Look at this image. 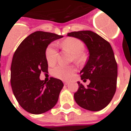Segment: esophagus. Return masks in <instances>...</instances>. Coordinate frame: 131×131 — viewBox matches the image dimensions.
Returning <instances> with one entry per match:
<instances>
[{"mask_svg": "<svg viewBox=\"0 0 131 131\" xmlns=\"http://www.w3.org/2000/svg\"><path fill=\"white\" fill-rule=\"evenodd\" d=\"M69 84H70V82H64L65 85H68Z\"/></svg>", "mask_w": 131, "mask_h": 131, "instance_id": "34e87169", "label": "esophagus"}]
</instances>
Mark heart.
<instances>
[{"label": "heart", "mask_w": 131, "mask_h": 131, "mask_svg": "<svg viewBox=\"0 0 131 131\" xmlns=\"http://www.w3.org/2000/svg\"><path fill=\"white\" fill-rule=\"evenodd\" d=\"M59 45L72 53L73 55V59L78 63L82 62L85 59V55L82 53L84 49V44L78 39L70 37L59 43ZM45 57L49 66L55 64L58 58V51L53 45H49L47 47ZM74 72L75 70L72 66H58L53 69L51 73L55 77L63 80H68L72 77Z\"/></svg>", "instance_id": "obj_1"}]
</instances>
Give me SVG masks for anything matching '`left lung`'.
<instances>
[{
    "instance_id": "left-lung-1",
    "label": "left lung",
    "mask_w": 131,
    "mask_h": 131,
    "mask_svg": "<svg viewBox=\"0 0 131 131\" xmlns=\"http://www.w3.org/2000/svg\"><path fill=\"white\" fill-rule=\"evenodd\" d=\"M67 35L84 42L89 53L80 77L84 82L89 79L90 83L84 86L78 82L75 101L88 111H101L111 102L116 88L117 63L111 44L91 31H74Z\"/></svg>"
}]
</instances>
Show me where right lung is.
<instances>
[{"label":"right lung","mask_w":131,"mask_h":131,"mask_svg":"<svg viewBox=\"0 0 131 131\" xmlns=\"http://www.w3.org/2000/svg\"><path fill=\"white\" fill-rule=\"evenodd\" d=\"M62 35L35 31L25 39L14 53L10 68V84L14 96L27 112L39 114L47 112L58 102L63 87L62 81L51 78L41 80V72H48L45 52L48 45Z\"/></svg>","instance_id":"obj_1"}]
</instances>
